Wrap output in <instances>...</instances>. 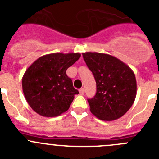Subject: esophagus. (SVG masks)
Instances as JSON below:
<instances>
[{"label":"esophagus","instance_id":"esophagus-1","mask_svg":"<svg viewBox=\"0 0 159 159\" xmlns=\"http://www.w3.org/2000/svg\"><path fill=\"white\" fill-rule=\"evenodd\" d=\"M79 92H80V95H84V88H80V89L79 90Z\"/></svg>","mask_w":159,"mask_h":159}]
</instances>
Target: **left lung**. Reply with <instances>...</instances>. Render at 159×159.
Segmentation results:
<instances>
[{
  "instance_id": "obj_1",
  "label": "left lung",
  "mask_w": 159,
  "mask_h": 159,
  "mask_svg": "<svg viewBox=\"0 0 159 159\" xmlns=\"http://www.w3.org/2000/svg\"><path fill=\"white\" fill-rule=\"evenodd\" d=\"M83 57L96 82V94L88 99L90 111L101 120L119 119L135 99L137 84L134 71L111 55L85 52Z\"/></svg>"
}]
</instances>
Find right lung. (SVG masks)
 Listing matches in <instances>:
<instances>
[{"label":"right lung","instance_id":"add662e5","mask_svg":"<svg viewBox=\"0 0 159 159\" xmlns=\"http://www.w3.org/2000/svg\"><path fill=\"white\" fill-rule=\"evenodd\" d=\"M80 53H52L38 58L22 78L25 99L32 110L44 117H56L67 111L79 92L66 71Z\"/></svg>","mask_w":159,"mask_h":159}]
</instances>
